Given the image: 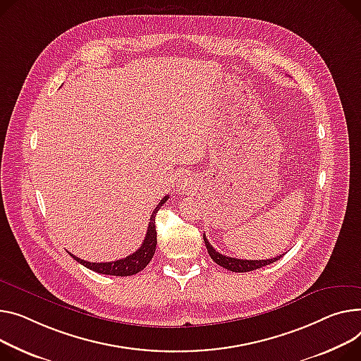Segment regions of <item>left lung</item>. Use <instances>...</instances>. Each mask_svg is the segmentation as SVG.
Masks as SVG:
<instances>
[{
  "label": "left lung",
  "mask_w": 361,
  "mask_h": 361,
  "mask_svg": "<svg viewBox=\"0 0 361 361\" xmlns=\"http://www.w3.org/2000/svg\"><path fill=\"white\" fill-rule=\"evenodd\" d=\"M204 244L207 248V252L210 255V258L219 264L221 267L229 270V271H235V273H247V271H252L257 269H261L264 266H269L271 262H276L277 259H280L283 255H277L276 258H269V259H239V258H233V257H226L221 252L216 251L207 241L206 235H203Z\"/></svg>",
  "instance_id": "1"
}]
</instances>
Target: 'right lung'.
Returning a JSON list of instances; mask_svg holds the SVG:
<instances>
[{
    "instance_id": "right-lung-1",
    "label": "right lung",
    "mask_w": 361,
    "mask_h": 361,
    "mask_svg": "<svg viewBox=\"0 0 361 361\" xmlns=\"http://www.w3.org/2000/svg\"><path fill=\"white\" fill-rule=\"evenodd\" d=\"M168 200V196L162 197V200L158 203V206L155 207L154 213L151 214L149 219V226L145 235V239H143L142 245L139 247V250L130 255H128L126 258L122 259H116L111 262H90V261H84L75 255L71 257L77 259L80 264H82L84 267L100 273V274H107V276H118V277H125V276H133L136 273H139L140 270L145 269L149 261L152 259L155 250H157V229H155V216L157 212L159 210V207Z\"/></svg>"
}]
</instances>
